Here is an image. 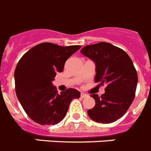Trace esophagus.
<instances>
[{
    "label": "esophagus",
    "mask_w": 151,
    "mask_h": 151,
    "mask_svg": "<svg viewBox=\"0 0 151 151\" xmlns=\"http://www.w3.org/2000/svg\"><path fill=\"white\" fill-rule=\"evenodd\" d=\"M86 96H87V95H86V93H82L81 94V98H85V97H86Z\"/></svg>",
    "instance_id": "esophagus-1"
}]
</instances>
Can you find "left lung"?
I'll list each match as a JSON object with an SVG mask.
<instances>
[{"label": "left lung", "mask_w": 151, "mask_h": 151, "mask_svg": "<svg viewBox=\"0 0 151 151\" xmlns=\"http://www.w3.org/2000/svg\"><path fill=\"white\" fill-rule=\"evenodd\" d=\"M81 52L95 63L96 83L106 86L101 96L91 95L96 104L87 111L89 117L99 123L114 122L134 99L137 74L133 62L124 50L105 42L86 45Z\"/></svg>", "instance_id": "left-lung-1"}]
</instances>
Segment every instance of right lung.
Listing matches in <instances>:
<instances>
[{
	"label": "right lung",
	"mask_w": 151,
	"mask_h": 151,
	"mask_svg": "<svg viewBox=\"0 0 151 151\" xmlns=\"http://www.w3.org/2000/svg\"><path fill=\"white\" fill-rule=\"evenodd\" d=\"M81 47L44 42L32 47L20 58L14 72L16 93L32 121L42 125L58 124L66 115L72 99L80 98L81 93L73 88L58 94L52 81Z\"/></svg>",
	"instance_id": "right-lung-1"
}]
</instances>
